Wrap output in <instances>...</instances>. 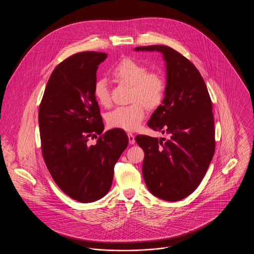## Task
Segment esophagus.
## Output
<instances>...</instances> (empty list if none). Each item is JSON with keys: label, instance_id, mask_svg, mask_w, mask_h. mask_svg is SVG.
Returning a JSON list of instances; mask_svg holds the SVG:
<instances>
[{"label": "esophagus", "instance_id": "1", "mask_svg": "<svg viewBox=\"0 0 254 254\" xmlns=\"http://www.w3.org/2000/svg\"><path fill=\"white\" fill-rule=\"evenodd\" d=\"M127 136H128V141H129V144L133 145L135 143V136L133 135L132 133H127Z\"/></svg>", "mask_w": 254, "mask_h": 254}]
</instances>
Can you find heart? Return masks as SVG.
I'll return each mask as SVG.
<instances>
[{"label":"heart","instance_id":"heart-1","mask_svg":"<svg viewBox=\"0 0 254 254\" xmlns=\"http://www.w3.org/2000/svg\"><path fill=\"white\" fill-rule=\"evenodd\" d=\"M118 81L131 85L130 105L118 107L107 115L111 127L124 130L137 129L145 118V105L148 109L156 108L166 91V80L161 73L147 71L145 64L131 58L120 61L111 70ZM97 102L103 107L110 105L109 86L105 79H98L93 87Z\"/></svg>","mask_w":254,"mask_h":254}]
</instances>
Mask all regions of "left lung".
Masks as SVG:
<instances>
[{
    "label": "left lung",
    "instance_id": "1",
    "mask_svg": "<svg viewBox=\"0 0 254 254\" xmlns=\"http://www.w3.org/2000/svg\"><path fill=\"white\" fill-rule=\"evenodd\" d=\"M135 51H159L167 66L165 98L147 126L169 138L135 137L145 152V185L160 199L179 201L197 189L214 154L211 100L201 74L181 53L159 45L138 47Z\"/></svg>",
    "mask_w": 254,
    "mask_h": 254
}]
</instances>
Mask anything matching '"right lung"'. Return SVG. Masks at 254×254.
Returning <instances> with one entry per match:
<instances>
[{"mask_svg": "<svg viewBox=\"0 0 254 254\" xmlns=\"http://www.w3.org/2000/svg\"><path fill=\"white\" fill-rule=\"evenodd\" d=\"M104 52L76 53L49 77L39 109L42 152L61 190L74 200L91 203L109 192L114 166L128 145L121 128L104 131L93 87ZM91 145L89 138L96 137Z\"/></svg>", "mask_w": 254, "mask_h": 254, "instance_id": "add662e5", "label": "right lung"}]
</instances>
